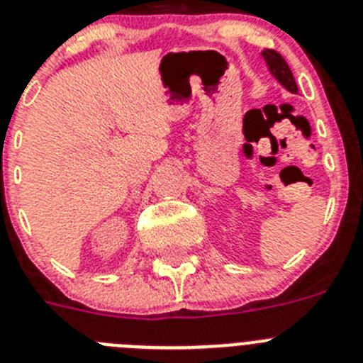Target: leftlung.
<instances>
[{"instance_id":"1","label":"left lung","mask_w":363,"mask_h":363,"mask_svg":"<svg viewBox=\"0 0 363 363\" xmlns=\"http://www.w3.org/2000/svg\"><path fill=\"white\" fill-rule=\"evenodd\" d=\"M262 57H264L266 66H268L270 73L274 75L275 79H277L279 84H281L282 88H286L290 93L298 91L297 82H295V79H294V73H291L288 62L282 59L281 53L275 52V50L266 48V50H262Z\"/></svg>"}]
</instances>
